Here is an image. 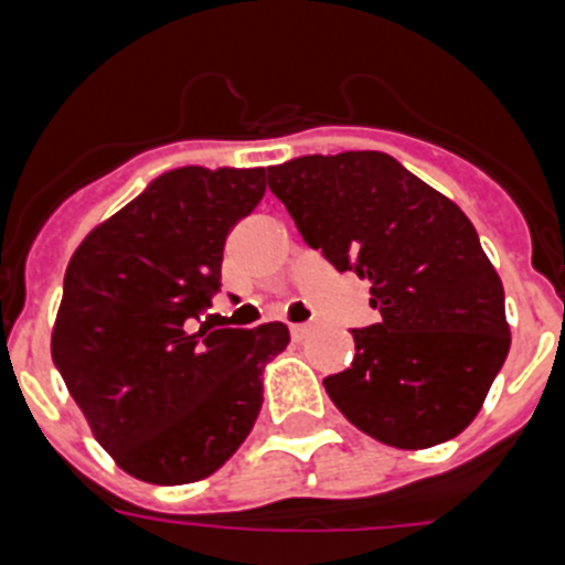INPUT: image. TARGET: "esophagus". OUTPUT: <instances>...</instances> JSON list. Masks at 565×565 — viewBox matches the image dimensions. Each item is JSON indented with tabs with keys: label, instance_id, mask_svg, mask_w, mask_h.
<instances>
[{
	"label": "esophagus",
	"instance_id": "34e87169",
	"mask_svg": "<svg viewBox=\"0 0 565 565\" xmlns=\"http://www.w3.org/2000/svg\"><path fill=\"white\" fill-rule=\"evenodd\" d=\"M308 333H311V326H308V322H297V326H291L294 339H306Z\"/></svg>",
	"mask_w": 565,
	"mask_h": 565
}]
</instances>
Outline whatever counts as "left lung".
Instances as JSON below:
<instances>
[{"label": "left lung", "instance_id": "1", "mask_svg": "<svg viewBox=\"0 0 565 565\" xmlns=\"http://www.w3.org/2000/svg\"><path fill=\"white\" fill-rule=\"evenodd\" d=\"M268 189L308 246L371 282L382 313L351 331L356 356L326 379L331 402L402 450L456 438L509 353L501 277L467 214L384 152L291 158Z\"/></svg>", "mask_w": 565, "mask_h": 565}]
</instances>
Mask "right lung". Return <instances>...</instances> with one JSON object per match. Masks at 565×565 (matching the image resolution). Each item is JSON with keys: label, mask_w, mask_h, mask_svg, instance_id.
<instances>
[{"label": "right lung", "mask_w": 565, "mask_h": 565, "mask_svg": "<svg viewBox=\"0 0 565 565\" xmlns=\"http://www.w3.org/2000/svg\"><path fill=\"white\" fill-rule=\"evenodd\" d=\"M266 169L181 167L84 237L64 274L53 364L104 450L149 483L212 476L246 441L282 322L189 331L221 291L223 246Z\"/></svg>", "instance_id": "1"}]
</instances>
